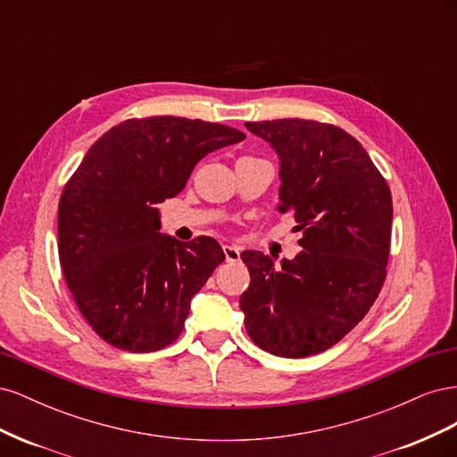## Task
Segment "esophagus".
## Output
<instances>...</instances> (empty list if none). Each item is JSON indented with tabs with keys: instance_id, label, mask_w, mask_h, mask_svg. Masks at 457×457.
Listing matches in <instances>:
<instances>
[{
	"instance_id": "obj_1",
	"label": "esophagus",
	"mask_w": 457,
	"mask_h": 457,
	"mask_svg": "<svg viewBox=\"0 0 457 457\" xmlns=\"http://www.w3.org/2000/svg\"><path fill=\"white\" fill-rule=\"evenodd\" d=\"M223 253H225L227 262H237L240 259L238 247H234V245H223Z\"/></svg>"
}]
</instances>
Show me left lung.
I'll return each instance as SVG.
<instances>
[{
  "instance_id": "left-lung-1",
  "label": "left lung",
  "mask_w": 457,
  "mask_h": 457,
  "mask_svg": "<svg viewBox=\"0 0 457 457\" xmlns=\"http://www.w3.org/2000/svg\"><path fill=\"white\" fill-rule=\"evenodd\" d=\"M280 158V205L303 230V252L274 259L244 252L252 282L240 297L252 341L276 356L334 347L378 299L391 247L389 185L353 135L331 123L247 121Z\"/></svg>"
}]
</instances>
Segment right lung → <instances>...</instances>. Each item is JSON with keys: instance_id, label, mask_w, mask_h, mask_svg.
<instances>
[{"instance_id": "obj_1", "label": "right lung", "mask_w": 457, "mask_h": 457, "mask_svg": "<svg viewBox=\"0 0 457 457\" xmlns=\"http://www.w3.org/2000/svg\"><path fill=\"white\" fill-rule=\"evenodd\" d=\"M245 139L220 123L177 116L121 121L96 141L59 202V259L79 312L99 337L152 353L181 336L225 253L217 240L160 234L158 204L181 192L210 152Z\"/></svg>"}]
</instances>
